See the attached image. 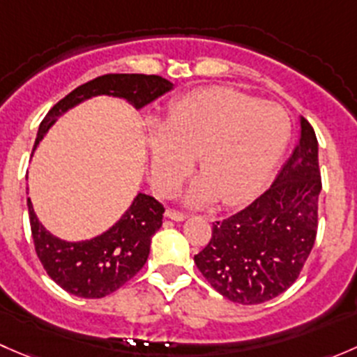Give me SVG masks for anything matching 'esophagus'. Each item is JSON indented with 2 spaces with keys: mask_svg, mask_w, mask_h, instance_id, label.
I'll return each instance as SVG.
<instances>
[{
  "mask_svg": "<svg viewBox=\"0 0 357 357\" xmlns=\"http://www.w3.org/2000/svg\"><path fill=\"white\" fill-rule=\"evenodd\" d=\"M165 218L172 219V221H185L186 214L185 212L174 211V208H167V211H165Z\"/></svg>",
  "mask_w": 357,
  "mask_h": 357,
  "instance_id": "esophagus-1",
  "label": "esophagus"
}]
</instances>
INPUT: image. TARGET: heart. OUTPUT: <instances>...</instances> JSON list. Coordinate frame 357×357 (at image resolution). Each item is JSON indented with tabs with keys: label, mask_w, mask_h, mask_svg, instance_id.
Wrapping results in <instances>:
<instances>
[{
	"label": "heart",
	"mask_w": 357,
	"mask_h": 357,
	"mask_svg": "<svg viewBox=\"0 0 357 357\" xmlns=\"http://www.w3.org/2000/svg\"><path fill=\"white\" fill-rule=\"evenodd\" d=\"M289 139L290 119L276 103L233 88L190 93L172 103L164 126H150L152 181L172 195L199 157L190 204H238L264 185Z\"/></svg>",
	"instance_id": "obj_1"
}]
</instances>
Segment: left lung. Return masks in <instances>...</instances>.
I'll list each match as a JSON object with an SVG mask.
<instances>
[{
    "mask_svg": "<svg viewBox=\"0 0 357 357\" xmlns=\"http://www.w3.org/2000/svg\"><path fill=\"white\" fill-rule=\"evenodd\" d=\"M301 142L273 185L245 208L212 222L195 264L215 291L236 304H262L301 275L318 233L321 172L314 129L301 119Z\"/></svg>",
    "mask_w": 357,
    "mask_h": 357,
    "instance_id": "1",
    "label": "left lung"
}]
</instances>
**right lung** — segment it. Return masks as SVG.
Instances as JSON below:
<instances>
[{"label":"right lung","instance_id":"right-lung-1","mask_svg":"<svg viewBox=\"0 0 357 357\" xmlns=\"http://www.w3.org/2000/svg\"><path fill=\"white\" fill-rule=\"evenodd\" d=\"M171 86L160 75L146 74H105L91 79L52 107L39 124L32 152L63 112L91 96H121L136 109H142L167 93ZM27 207L36 254L43 268L56 285L82 298H102L135 278L149 259L150 242L162 226V214L165 211L153 197L139 193L109 231L88 242L70 243L50 235L43 228L31 199H27Z\"/></svg>","mask_w":357,"mask_h":357}]
</instances>
